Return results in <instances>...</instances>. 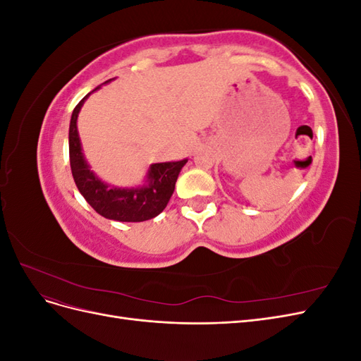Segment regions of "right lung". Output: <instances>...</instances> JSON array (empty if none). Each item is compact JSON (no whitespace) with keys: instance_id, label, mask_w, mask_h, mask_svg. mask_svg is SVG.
Returning a JSON list of instances; mask_svg holds the SVG:
<instances>
[{"instance_id":"right-lung-1","label":"right lung","mask_w":361,"mask_h":361,"mask_svg":"<svg viewBox=\"0 0 361 361\" xmlns=\"http://www.w3.org/2000/svg\"><path fill=\"white\" fill-rule=\"evenodd\" d=\"M87 96H84L80 104L75 106L69 126V159L76 187H78L87 203L105 218L126 223L150 220L166 209L179 173L187 164V159L152 164L147 173L149 185L143 188L120 190L108 187L106 183L94 176L93 171H90V167L87 166L81 152L76 118H78V113Z\"/></svg>"}]
</instances>
